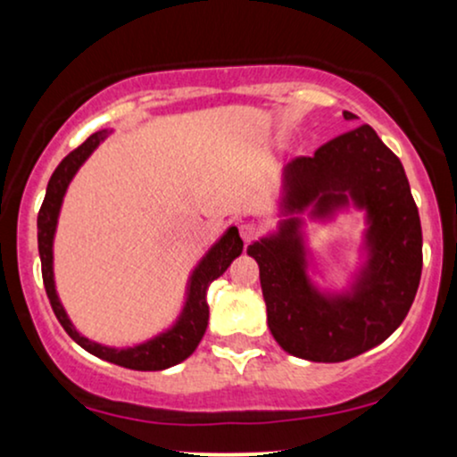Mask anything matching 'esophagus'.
<instances>
[{
    "mask_svg": "<svg viewBox=\"0 0 457 457\" xmlns=\"http://www.w3.org/2000/svg\"><path fill=\"white\" fill-rule=\"evenodd\" d=\"M260 225L255 221H243L240 223V236H243L245 243H251L253 238H258Z\"/></svg>",
    "mask_w": 457,
    "mask_h": 457,
    "instance_id": "34e87169",
    "label": "esophagus"
}]
</instances>
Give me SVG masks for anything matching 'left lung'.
Returning <instances> with one entry per match:
<instances>
[{
    "label": "left lung",
    "mask_w": 457,
    "mask_h": 457,
    "mask_svg": "<svg viewBox=\"0 0 457 457\" xmlns=\"http://www.w3.org/2000/svg\"><path fill=\"white\" fill-rule=\"evenodd\" d=\"M345 120L356 115L344 112ZM275 234L246 246L260 266L269 328L286 353L339 363L385 342L406 318L421 279V221L400 159L370 124L287 162ZM353 201L366 211L368 260L345 293H322L306 275L302 213L329 218Z\"/></svg>",
    "instance_id": "left-lung-1"
}]
</instances>
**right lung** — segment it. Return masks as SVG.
<instances>
[{"label":"right lung","mask_w":457,"mask_h":457,"mask_svg":"<svg viewBox=\"0 0 457 457\" xmlns=\"http://www.w3.org/2000/svg\"><path fill=\"white\" fill-rule=\"evenodd\" d=\"M107 135L109 130H98V133L90 135L77 150H72L71 154L55 167L54 176H51L49 185H46L45 202L38 212V253L40 264H43L45 290L46 296H49L51 307H54V313L57 320H60V324L83 350L98 356V359L109 361V363L129 367V370H167V367L182 363V361L195 353L197 344L202 342L208 327V286L228 270V266L232 264L234 258H238V255L243 253V240H240L238 229L232 225V228L225 229L221 238L208 249V253L199 260L195 270L188 277L185 307H182L180 316H178L171 328L162 330V333L148 339V342L130 345V348H112V345H103L83 337V335L75 328V324L71 322L64 305L60 303V296H57L54 277V238L68 185H71V180L75 178L79 167L87 161V156L107 139Z\"/></svg>","instance_id":"right-lung-1"}]
</instances>
